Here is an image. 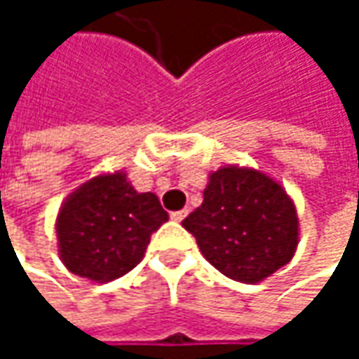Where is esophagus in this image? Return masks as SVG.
<instances>
[{
  "instance_id": "obj_1",
  "label": "esophagus",
  "mask_w": 359,
  "mask_h": 359,
  "mask_svg": "<svg viewBox=\"0 0 359 359\" xmlns=\"http://www.w3.org/2000/svg\"><path fill=\"white\" fill-rule=\"evenodd\" d=\"M187 214H189V210H177V212H172V214H170V218H172L175 222H180V220H184V218H187Z\"/></svg>"
}]
</instances>
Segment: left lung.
<instances>
[{"mask_svg":"<svg viewBox=\"0 0 359 359\" xmlns=\"http://www.w3.org/2000/svg\"><path fill=\"white\" fill-rule=\"evenodd\" d=\"M182 226L216 270L248 285L289 264L299 243V218L291 195L278 180L245 166L210 172L203 203Z\"/></svg>","mask_w":359,"mask_h":359,"instance_id":"obj_1","label":"left lung"}]
</instances>
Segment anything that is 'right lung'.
Here are the masks:
<instances>
[{
    "label": "right lung",
    "mask_w": 359,
    "mask_h": 359,
    "mask_svg": "<svg viewBox=\"0 0 359 359\" xmlns=\"http://www.w3.org/2000/svg\"><path fill=\"white\" fill-rule=\"evenodd\" d=\"M168 220L156 193H139L116 170L76 187L55 218L57 253L76 276L109 283L145 255L151 233Z\"/></svg>",
    "instance_id": "obj_1"
}]
</instances>
